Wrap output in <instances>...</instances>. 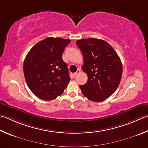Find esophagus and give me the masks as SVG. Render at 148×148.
<instances>
[{
    "label": "esophagus",
    "instance_id": "obj_1",
    "mask_svg": "<svg viewBox=\"0 0 148 148\" xmlns=\"http://www.w3.org/2000/svg\"><path fill=\"white\" fill-rule=\"evenodd\" d=\"M80 71H81V70H80L79 69H77V71H76V72H75V73L74 74V76H76V75H77V74H79V73H80Z\"/></svg>",
    "mask_w": 148,
    "mask_h": 148
}]
</instances>
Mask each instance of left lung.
I'll list each match as a JSON object with an SVG mask.
<instances>
[{
	"label": "left lung",
	"mask_w": 148,
	"mask_h": 148,
	"mask_svg": "<svg viewBox=\"0 0 148 148\" xmlns=\"http://www.w3.org/2000/svg\"><path fill=\"white\" fill-rule=\"evenodd\" d=\"M77 46L82 51L84 64L82 69L88 80L79 85L88 100L100 102L113 94L120 84L122 64L113 48L101 39L88 38L77 40Z\"/></svg>",
	"instance_id": "obj_1"
}]
</instances>
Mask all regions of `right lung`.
Here are the masks:
<instances>
[{"mask_svg":"<svg viewBox=\"0 0 148 148\" xmlns=\"http://www.w3.org/2000/svg\"><path fill=\"white\" fill-rule=\"evenodd\" d=\"M70 42V39L47 37L35 45L26 56L23 64L26 82L41 100L56 98L69 84L71 77L62 54Z\"/></svg>","mask_w":148,"mask_h":148,"instance_id":"obj_1","label":"right lung"}]
</instances>
